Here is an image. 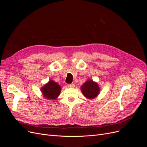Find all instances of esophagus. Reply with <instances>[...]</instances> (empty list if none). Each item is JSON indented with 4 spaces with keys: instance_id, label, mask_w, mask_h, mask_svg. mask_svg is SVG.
<instances>
[{
    "instance_id": "esophagus-1",
    "label": "esophagus",
    "mask_w": 147,
    "mask_h": 147,
    "mask_svg": "<svg viewBox=\"0 0 147 147\" xmlns=\"http://www.w3.org/2000/svg\"><path fill=\"white\" fill-rule=\"evenodd\" d=\"M68 87H69V88H74V87H75V84H73V83L68 84Z\"/></svg>"
}]
</instances>
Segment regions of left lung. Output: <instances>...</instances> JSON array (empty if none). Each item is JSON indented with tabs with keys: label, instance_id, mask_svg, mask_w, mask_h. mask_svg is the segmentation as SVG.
<instances>
[{
	"label": "left lung",
	"instance_id": "left-lung-1",
	"mask_svg": "<svg viewBox=\"0 0 147 147\" xmlns=\"http://www.w3.org/2000/svg\"><path fill=\"white\" fill-rule=\"evenodd\" d=\"M80 90L83 96L88 99H95L100 93V87L97 82L88 79L81 86Z\"/></svg>",
	"mask_w": 147,
	"mask_h": 147
}]
</instances>
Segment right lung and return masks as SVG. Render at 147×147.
Wrapping results in <instances>:
<instances>
[{
    "mask_svg": "<svg viewBox=\"0 0 147 147\" xmlns=\"http://www.w3.org/2000/svg\"><path fill=\"white\" fill-rule=\"evenodd\" d=\"M40 90L44 98L48 100H56L60 94L61 87L58 83L51 80Z\"/></svg>",
    "mask_w": 147,
    "mask_h": 147,
    "instance_id": "add662e5",
    "label": "right lung"
}]
</instances>
